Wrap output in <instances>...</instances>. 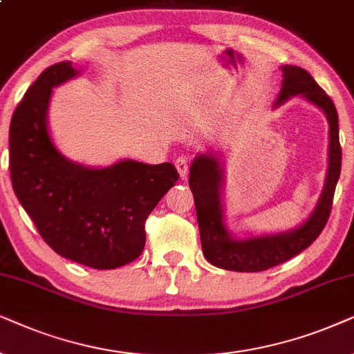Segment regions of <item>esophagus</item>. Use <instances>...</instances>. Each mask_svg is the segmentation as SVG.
<instances>
[{
	"label": "esophagus",
	"mask_w": 354,
	"mask_h": 354,
	"mask_svg": "<svg viewBox=\"0 0 354 354\" xmlns=\"http://www.w3.org/2000/svg\"><path fill=\"white\" fill-rule=\"evenodd\" d=\"M189 165H191V160L189 157H186V155H181V157H178L174 160V167H176L178 173H180V176L185 180L187 176V173H189Z\"/></svg>",
	"instance_id": "1"
}]
</instances>
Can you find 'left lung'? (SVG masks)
I'll return each mask as SVG.
<instances>
[{
	"mask_svg": "<svg viewBox=\"0 0 354 354\" xmlns=\"http://www.w3.org/2000/svg\"><path fill=\"white\" fill-rule=\"evenodd\" d=\"M283 81L275 106L301 95L325 113L328 120V169L320 199L308 220L290 232L234 239L226 230L221 205L223 168L212 153H201L189 169V187L199 223L202 251L212 266L233 272H262L298 256L322 233L330 216L333 194L342 169V147L338 139V113L332 98L314 81L308 71L298 66H283Z\"/></svg>",
	"mask_w": 354,
	"mask_h": 354,
	"instance_id": "8db88e82",
	"label": "left lung"
}]
</instances>
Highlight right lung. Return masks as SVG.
<instances>
[{"mask_svg":"<svg viewBox=\"0 0 354 354\" xmlns=\"http://www.w3.org/2000/svg\"><path fill=\"white\" fill-rule=\"evenodd\" d=\"M77 74L71 61H61L29 87L9 126V169L12 189L45 243L71 261L110 270L142 254L145 220L180 174L168 162L88 168L61 155L46 113L53 87Z\"/></svg>","mask_w":354,"mask_h":354,"instance_id":"add662e5","label":"right lung"}]
</instances>
